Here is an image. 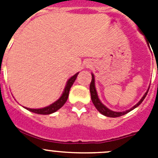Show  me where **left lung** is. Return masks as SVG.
<instances>
[{
  "mask_svg": "<svg viewBox=\"0 0 158 158\" xmlns=\"http://www.w3.org/2000/svg\"><path fill=\"white\" fill-rule=\"evenodd\" d=\"M150 89V88H149ZM149 89L148 90L146 91V93H145L144 96H142V98L141 99L140 101L137 104H135L133 107H131V109L127 110V111H120V112H118V111H113L111 110L108 109L106 106H104V104H102L101 101L99 99L98 96H97V93H96V87H95V78H94V75L92 73V81L90 83V87H89V89H90V93H91V99H92V101H93V104L94 106L96 107V108L99 111V112L101 113L102 115H105V116L107 117H111V118H115V117H119V116H122V115H125L127 113L130 112L131 111H132L133 109L136 108L138 106L142 104V102L144 100V99L146 98V95H147L148 91H149Z\"/></svg>",
  "mask_w": 158,
  "mask_h": 158,
  "instance_id": "obj_1",
  "label": "left lung"
}]
</instances>
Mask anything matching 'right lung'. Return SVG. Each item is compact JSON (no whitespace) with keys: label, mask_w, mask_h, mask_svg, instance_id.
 <instances>
[{"label":"right lung","mask_w":158,"mask_h":158,"mask_svg":"<svg viewBox=\"0 0 158 158\" xmlns=\"http://www.w3.org/2000/svg\"><path fill=\"white\" fill-rule=\"evenodd\" d=\"M78 73H77L76 74L73 75V76L69 78L68 81H67L66 85H65V89H64L63 93L61 96V97L58 100L54 102V103H53L52 104L47 106V107H43V108H39V109H33V108H27V107H24L27 110H28V111H31V112L36 113V114H40V115H49V114H51V113H54L56 111H58V109H60L65 104V102H66L67 99H68V96H69V89H70L71 86L73 85V82L76 80Z\"/></svg>","instance_id":"obj_1"}]
</instances>
